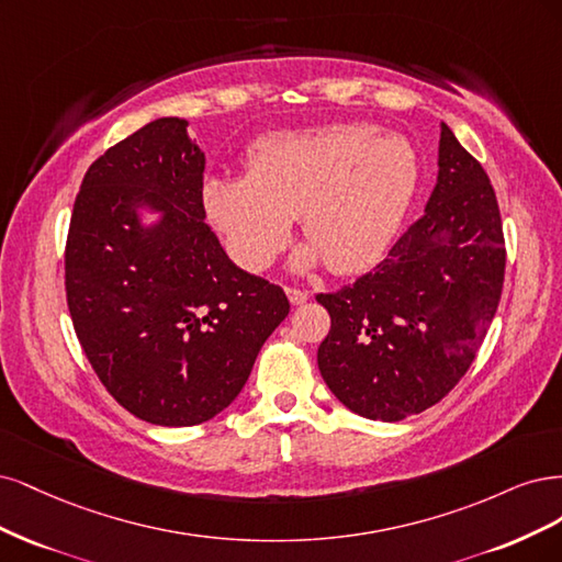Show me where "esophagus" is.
Segmentation results:
<instances>
[{"label": "esophagus", "mask_w": 562, "mask_h": 562, "mask_svg": "<svg viewBox=\"0 0 562 562\" xmlns=\"http://www.w3.org/2000/svg\"><path fill=\"white\" fill-rule=\"evenodd\" d=\"M286 292V299L292 305H303L307 301V292H303V289H296V286H284Z\"/></svg>", "instance_id": "34e87169"}]
</instances>
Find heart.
<instances>
[{
    "instance_id": "1",
    "label": "heart",
    "mask_w": 562,
    "mask_h": 562,
    "mask_svg": "<svg viewBox=\"0 0 562 562\" xmlns=\"http://www.w3.org/2000/svg\"><path fill=\"white\" fill-rule=\"evenodd\" d=\"M418 154L369 123H334L263 139L247 177H207L203 203L231 257L247 270L273 261L299 216L311 245L299 268L322 257L334 273L367 270L385 255L418 189Z\"/></svg>"
}]
</instances>
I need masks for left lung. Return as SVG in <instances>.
Here are the masks:
<instances>
[{
	"mask_svg": "<svg viewBox=\"0 0 562 562\" xmlns=\"http://www.w3.org/2000/svg\"><path fill=\"white\" fill-rule=\"evenodd\" d=\"M504 263L491 179L441 123L439 175L425 214L371 273L317 294L331 317L317 367L336 400L383 423L439 404L491 327Z\"/></svg>",
	"mask_w": 562,
	"mask_h": 562,
	"instance_id": "obj_1",
	"label": "left lung"
}]
</instances>
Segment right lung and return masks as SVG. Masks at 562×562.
<instances>
[{"label":"right lung","mask_w":562,"mask_h":562,"mask_svg":"<svg viewBox=\"0 0 562 562\" xmlns=\"http://www.w3.org/2000/svg\"><path fill=\"white\" fill-rule=\"evenodd\" d=\"M156 119L88 168L65 247L67 305L90 367L135 418L222 413L289 315L278 284L235 266L205 224V154ZM156 211L154 225L140 210Z\"/></svg>","instance_id":"right-lung-1"}]
</instances>
